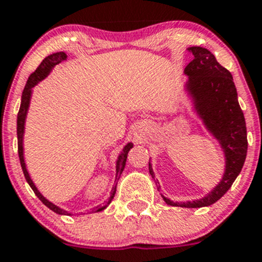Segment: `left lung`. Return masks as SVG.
<instances>
[{
	"mask_svg": "<svg viewBox=\"0 0 262 262\" xmlns=\"http://www.w3.org/2000/svg\"><path fill=\"white\" fill-rule=\"evenodd\" d=\"M188 51L193 55V60L184 69V74L188 77L185 91L192 98L193 110L202 120L205 128L219 142L225 156V170L219 184L202 199L174 202L161 195L170 206L199 209L215 204L232 187L245 164L248 143L245 116L238 102L237 88L232 74L206 48L189 47ZM148 170L155 180L151 159ZM156 183L159 189L160 184L157 180Z\"/></svg>",
	"mask_w": 262,
	"mask_h": 262,
	"instance_id": "left-lung-1",
	"label": "left lung"
}]
</instances>
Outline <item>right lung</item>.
Listing matches in <instances>:
<instances>
[{"mask_svg":"<svg viewBox=\"0 0 262 262\" xmlns=\"http://www.w3.org/2000/svg\"><path fill=\"white\" fill-rule=\"evenodd\" d=\"M67 57H68V56H67V53H65V52H56V53H52V55L47 56V57H46L45 60L40 62V65L37 68V70H35L33 74H30V77L28 78V82H27V84H25L24 91H23L21 103H20L19 113H17V128H16V132H17V152H19L20 164H21V169H23V172H24L25 179H27L28 184L30 185V188L33 189V192L35 193V195H37L38 199H39L40 201L43 202V205H46L48 209L52 210L53 212H56V214H58V215H72V214H70V212H68L67 210H63V209H61V207L56 206V205L52 204L51 201H48L45 195H43L42 193L38 190V188L35 187V184L33 183V180H32V178H30L29 172H28L27 165H25V161H24V147H23V138H24L25 119H27L28 108H29V105H30V98H32L33 87H35L38 83L42 82V80L45 79V78L47 77L48 74H50L51 70H52L53 68L57 65V63H60V62H62V61L67 60ZM132 147H133V143H132V142H129L128 144H125V147L123 148V151H121L120 155L118 156V160H116L115 183H114L113 189H111V192H110V197H108V200L106 201V204L103 205V206L98 205V206L93 207V209L91 210L90 212L102 211V210H105L106 207H107L108 205L111 204V201H113V199H114V195H115V193H116V184H118L119 178H120L121 172H123L124 167H125L126 157H128V152L130 151Z\"/></svg>","mask_w":262,"mask_h":262,"instance_id":"1","label":"right lung"}]
</instances>
